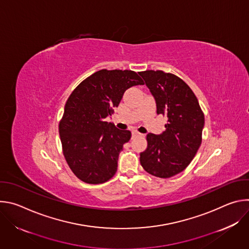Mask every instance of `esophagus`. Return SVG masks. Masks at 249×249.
I'll return each instance as SVG.
<instances>
[{"label":"esophagus","mask_w":249,"mask_h":249,"mask_svg":"<svg viewBox=\"0 0 249 249\" xmlns=\"http://www.w3.org/2000/svg\"><path fill=\"white\" fill-rule=\"evenodd\" d=\"M132 135H133V137H137V136H141L142 134L141 133H139L138 131H136V130H134L133 132H132Z\"/></svg>","instance_id":"esophagus-1"}]
</instances>
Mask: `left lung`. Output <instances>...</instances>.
<instances>
[{
    "mask_svg": "<svg viewBox=\"0 0 249 249\" xmlns=\"http://www.w3.org/2000/svg\"><path fill=\"white\" fill-rule=\"evenodd\" d=\"M157 102V113L167 117L165 131L147 135L140 162L150 174L168 178L183 171L202 143L204 113L189 86L170 73L148 70L139 73Z\"/></svg>",
    "mask_w": 249,
    "mask_h": 249,
    "instance_id": "left-lung-1",
    "label": "left lung"
}]
</instances>
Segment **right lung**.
<instances>
[{"label":"right lung","instance_id":"obj_1","mask_svg":"<svg viewBox=\"0 0 249 249\" xmlns=\"http://www.w3.org/2000/svg\"><path fill=\"white\" fill-rule=\"evenodd\" d=\"M144 84L134 71L102 69L70 94L59 134L65 160L80 180L100 184L116 173L119 154L131 132L117 129L106 118L113 114L126 89Z\"/></svg>","mask_w":249,"mask_h":249}]
</instances>
